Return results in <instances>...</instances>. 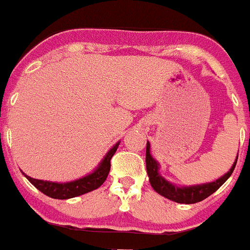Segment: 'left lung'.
<instances>
[{"mask_svg":"<svg viewBox=\"0 0 250 250\" xmlns=\"http://www.w3.org/2000/svg\"><path fill=\"white\" fill-rule=\"evenodd\" d=\"M236 161H238V157L235 160L231 168L226 174L222 175L221 177H218L217 180L211 181V183H204V184L180 187V185H176L174 183H170V181L166 180L160 174V164L150 154L149 142H147V150H146V166H147L148 179H149L152 188L162 197L167 198L170 201L176 202V203L184 204L197 203V202L203 201V199L208 198L211 194H213L214 191L217 190L218 188L221 187L225 181L231 176L235 165H236Z\"/></svg>","mask_w":250,"mask_h":250,"instance_id":"obj_1","label":"left lung"}]
</instances>
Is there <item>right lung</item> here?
Wrapping results in <instances>:
<instances>
[{"instance_id":"add662e5","label":"right lung","mask_w":250,"mask_h":250,"mask_svg":"<svg viewBox=\"0 0 250 250\" xmlns=\"http://www.w3.org/2000/svg\"><path fill=\"white\" fill-rule=\"evenodd\" d=\"M120 142H117L112 148L106 153V156L102 158L98 166L85 176L76 179L73 181H66V183H56V181H46V180H38V179H33L28 176L24 172V176L32 183L39 191H42L43 194L48 195L55 199H70V198L79 197L85 193L94 190L97 188L104 183V180L108 176L111 168V158L116 152Z\"/></svg>"}]
</instances>
